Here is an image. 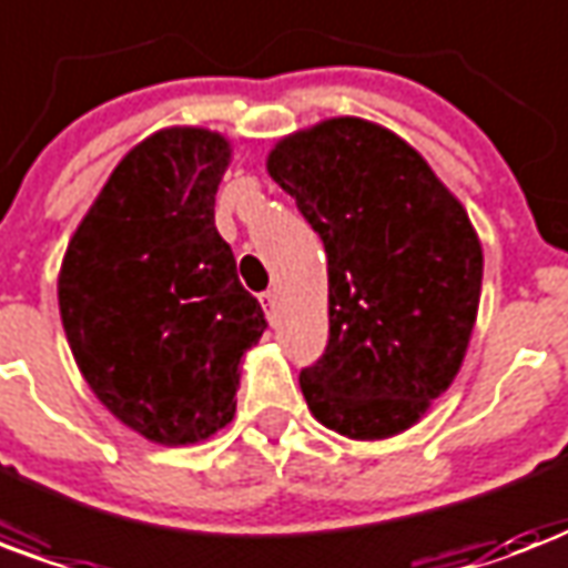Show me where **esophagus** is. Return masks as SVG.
<instances>
[{"label":"esophagus","instance_id":"esophagus-1","mask_svg":"<svg viewBox=\"0 0 568 568\" xmlns=\"http://www.w3.org/2000/svg\"><path fill=\"white\" fill-rule=\"evenodd\" d=\"M258 301H262V306H265L267 318L274 322V318H276V292H265L262 297H258Z\"/></svg>","mask_w":568,"mask_h":568}]
</instances>
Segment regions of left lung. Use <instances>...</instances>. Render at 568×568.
Wrapping results in <instances>:
<instances>
[{
    "label": "left lung",
    "instance_id": "8db88e82",
    "mask_svg": "<svg viewBox=\"0 0 568 568\" xmlns=\"http://www.w3.org/2000/svg\"><path fill=\"white\" fill-rule=\"evenodd\" d=\"M267 172L327 253L331 339L303 399L345 438L399 435L465 361L483 288L467 211L408 142L352 115L276 142Z\"/></svg>",
    "mask_w": 568,
    "mask_h": 568
}]
</instances>
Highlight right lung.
<instances>
[{
	"instance_id": "add662e5",
	"label": "right lung",
	"mask_w": 568,
	"mask_h": 568,
	"mask_svg": "<svg viewBox=\"0 0 568 568\" xmlns=\"http://www.w3.org/2000/svg\"><path fill=\"white\" fill-rule=\"evenodd\" d=\"M229 160L214 130L151 133L112 169L59 271L82 378L124 426L166 447L235 417L237 366L267 327L214 226Z\"/></svg>"
}]
</instances>
